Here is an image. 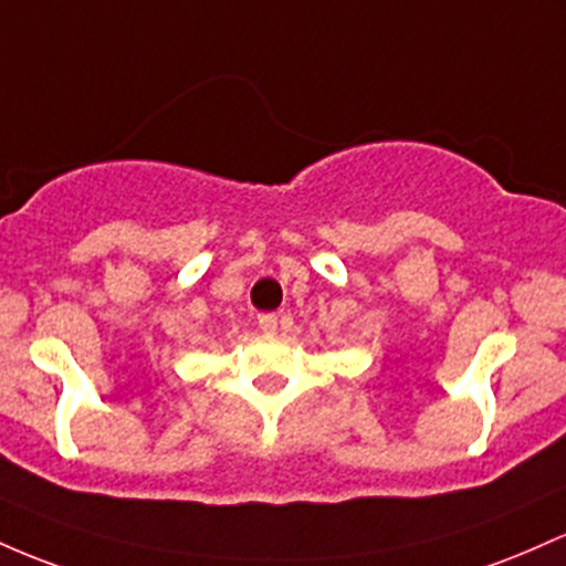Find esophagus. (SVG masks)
Segmentation results:
<instances>
[{
	"instance_id": "esophagus-1",
	"label": "esophagus",
	"mask_w": 566,
	"mask_h": 566,
	"mask_svg": "<svg viewBox=\"0 0 566 566\" xmlns=\"http://www.w3.org/2000/svg\"><path fill=\"white\" fill-rule=\"evenodd\" d=\"M256 323H259V328H262L264 334H275L277 332V315L275 313H259Z\"/></svg>"
}]
</instances>
